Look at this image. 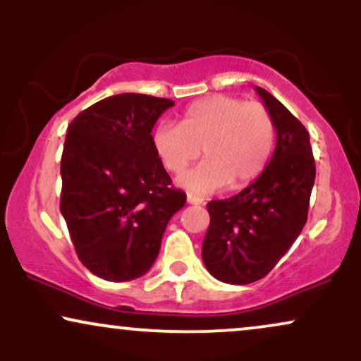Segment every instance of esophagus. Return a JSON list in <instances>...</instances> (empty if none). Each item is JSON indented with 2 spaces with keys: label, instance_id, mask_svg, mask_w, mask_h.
<instances>
[{
  "label": "esophagus",
  "instance_id": "esophagus-1",
  "mask_svg": "<svg viewBox=\"0 0 361 361\" xmlns=\"http://www.w3.org/2000/svg\"><path fill=\"white\" fill-rule=\"evenodd\" d=\"M186 202L190 204H203V198H200V196H195V195H188L186 196Z\"/></svg>",
  "mask_w": 361,
  "mask_h": 361
}]
</instances>
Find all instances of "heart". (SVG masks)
Returning a JSON list of instances; mask_svg holds the SVG:
<instances>
[{"mask_svg": "<svg viewBox=\"0 0 361 361\" xmlns=\"http://www.w3.org/2000/svg\"><path fill=\"white\" fill-rule=\"evenodd\" d=\"M275 135V120L263 103L209 94L188 104L181 123L159 121L152 143L163 166L175 175L200 157L202 146L207 159L178 183L190 193L207 195L228 183L240 188L255 180L271 157Z\"/></svg>", "mask_w": 361, "mask_h": 361, "instance_id": "1", "label": "heart"}]
</instances>
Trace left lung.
<instances>
[{"instance_id": "8db88e82", "label": "left lung", "mask_w": 361, "mask_h": 361, "mask_svg": "<svg viewBox=\"0 0 361 361\" xmlns=\"http://www.w3.org/2000/svg\"><path fill=\"white\" fill-rule=\"evenodd\" d=\"M276 126L275 153L252 185L207 204L209 226L202 257L223 283L248 285L273 270L302 233L314 183L310 135L267 90L255 86Z\"/></svg>"}]
</instances>
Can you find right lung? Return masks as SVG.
Instances as JSON below:
<instances>
[{
	"label": "right lung",
	"instance_id": "add662e5",
	"mask_svg": "<svg viewBox=\"0 0 361 361\" xmlns=\"http://www.w3.org/2000/svg\"><path fill=\"white\" fill-rule=\"evenodd\" d=\"M173 104L149 94H115L68 125L59 212L80 262L103 280L143 276L168 221L186 203L152 143L154 123Z\"/></svg>",
	"mask_w": 361,
	"mask_h": 361
}]
</instances>
